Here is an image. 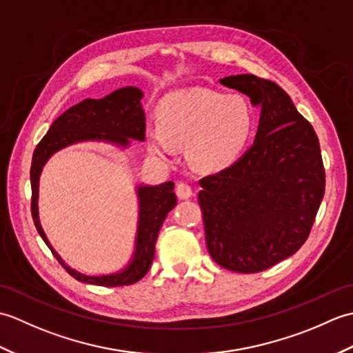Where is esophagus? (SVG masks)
<instances>
[{
	"mask_svg": "<svg viewBox=\"0 0 353 353\" xmlns=\"http://www.w3.org/2000/svg\"><path fill=\"white\" fill-rule=\"evenodd\" d=\"M176 194L181 200H186V199H190L192 196V188L188 183L179 182L177 186H176Z\"/></svg>",
	"mask_w": 353,
	"mask_h": 353,
	"instance_id": "1",
	"label": "esophagus"
}]
</instances>
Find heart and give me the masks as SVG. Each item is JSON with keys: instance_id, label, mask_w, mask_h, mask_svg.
Listing matches in <instances>:
<instances>
[{"instance_id": "obj_1", "label": "heart", "mask_w": 353, "mask_h": 353, "mask_svg": "<svg viewBox=\"0 0 353 353\" xmlns=\"http://www.w3.org/2000/svg\"><path fill=\"white\" fill-rule=\"evenodd\" d=\"M159 125L147 130L148 147L168 157L186 144L194 168L216 171L241 154L253 132V112L238 95H223L205 88L165 97L157 109Z\"/></svg>"}]
</instances>
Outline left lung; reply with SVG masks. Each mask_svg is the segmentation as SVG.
<instances>
[{
  "instance_id": "obj_1",
  "label": "left lung",
  "mask_w": 353,
  "mask_h": 353,
  "mask_svg": "<svg viewBox=\"0 0 353 353\" xmlns=\"http://www.w3.org/2000/svg\"><path fill=\"white\" fill-rule=\"evenodd\" d=\"M220 83L250 97L261 118L253 145L200 181L206 245L219 265L258 273L310 236L325 196V167L316 132L281 86L253 74Z\"/></svg>"
}]
</instances>
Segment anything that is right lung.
<instances>
[{"instance_id": "1", "label": "right lung", "mask_w": 353, "mask_h": 353, "mask_svg": "<svg viewBox=\"0 0 353 353\" xmlns=\"http://www.w3.org/2000/svg\"><path fill=\"white\" fill-rule=\"evenodd\" d=\"M144 97L141 89L125 86L117 89L104 99H86L76 106L70 108L51 124L50 130L37 144L33 153L32 168H30V181H32V215L34 226L39 235L48 245L61 265L74 279L101 287H121L141 281L152 267L154 258V245L165 216L176 206L177 199L174 183L165 182L156 186L139 185V220L134 241V253L132 261L121 272L104 276H88L77 272L65 264L52 249L48 238L39 221L37 212V197H39V177L43 165L59 150L83 141H104L119 147H127L130 139H145V114L142 109L141 99Z\"/></svg>"}]
</instances>
